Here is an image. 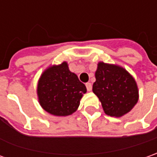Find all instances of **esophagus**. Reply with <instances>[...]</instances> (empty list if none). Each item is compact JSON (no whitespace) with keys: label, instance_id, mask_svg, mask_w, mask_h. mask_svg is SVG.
<instances>
[{"label":"esophagus","instance_id":"esophagus-1","mask_svg":"<svg viewBox=\"0 0 157 157\" xmlns=\"http://www.w3.org/2000/svg\"><path fill=\"white\" fill-rule=\"evenodd\" d=\"M86 87H87V91H91L92 90V84L90 82L86 83Z\"/></svg>","mask_w":157,"mask_h":157}]
</instances>
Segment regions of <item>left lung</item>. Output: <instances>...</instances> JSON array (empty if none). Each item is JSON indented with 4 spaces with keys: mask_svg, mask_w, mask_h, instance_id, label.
I'll list each match as a JSON object with an SVG mask.
<instances>
[{
    "mask_svg": "<svg viewBox=\"0 0 157 157\" xmlns=\"http://www.w3.org/2000/svg\"><path fill=\"white\" fill-rule=\"evenodd\" d=\"M95 79L93 92L101 101L105 114L111 117H121L137 104V82L124 68L100 62L95 72Z\"/></svg>",
    "mask_w": 157,
    "mask_h": 157,
    "instance_id": "1",
    "label": "left lung"
}]
</instances>
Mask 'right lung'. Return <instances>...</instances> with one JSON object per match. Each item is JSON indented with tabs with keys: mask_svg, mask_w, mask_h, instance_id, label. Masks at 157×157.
Masks as SVG:
<instances>
[{
	"mask_svg": "<svg viewBox=\"0 0 157 157\" xmlns=\"http://www.w3.org/2000/svg\"><path fill=\"white\" fill-rule=\"evenodd\" d=\"M86 92V86L69 70L66 62L44 70L37 87L40 105L44 111L55 116L74 113Z\"/></svg>",
	"mask_w": 157,
	"mask_h": 157,
	"instance_id": "right-lung-1",
	"label": "right lung"
}]
</instances>
